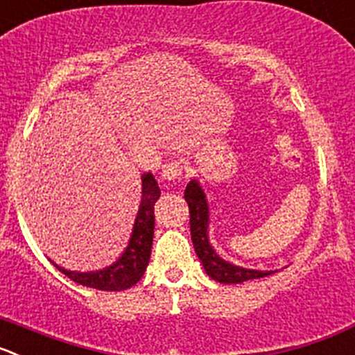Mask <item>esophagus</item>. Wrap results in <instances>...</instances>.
I'll return each mask as SVG.
<instances>
[{"instance_id":"34e87169","label":"esophagus","mask_w":355,"mask_h":355,"mask_svg":"<svg viewBox=\"0 0 355 355\" xmlns=\"http://www.w3.org/2000/svg\"><path fill=\"white\" fill-rule=\"evenodd\" d=\"M182 173H184V168H182L180 162L171 161V162H166V164L162 166L161 178L162 180L171 182V180H177V178H180Z\"/></svg>"}]
</instances>
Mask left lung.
I'll return each mask as SVG.
<instances>
[{"label":"left lung","mask_w":355,"mask_h":355,"mask_svg":"<svg viewBox=\"0 0 355 355\" xmlns=\"http://www.w3.org/2000/svg\"><path fill=\"white\" fill-rule=\"evenodd\" d=\"M184 198L189 205V214H191L189 224H191V238H193L194 250H196V256L200 257L208 277L220 284H241L275 273V271L250 270V268L238 266V264L230 263V261L218 256L217 250L211 247L210 238H208L210 208H208L207 194H205L200 180L193 178L189 182Z\"/></svg>","instance_id":"8db88e82"}]
</instances>
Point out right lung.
I'll list each match as a JSON object with an SVG mask.
<instances>
[{
	"mask_svg": "<svg viewBox=\"0 0 355 355\" xmlns=\"http://www.w3.org/2000/svg\"><path fill=\"white\" fill-rule=\"evenodd\" d=\"M161 196L154 175H141V201L132 224L128 247L110 266L96 271H71L54 263L61 273L80 286L98 291H125L144 277L150 261L152 238H154V205Z\"/></svg>",
	"mask_w": 355,
	"mask_h": 355,
	"instance_id": "1",
	"label": "right lung"
}]
</instances>
